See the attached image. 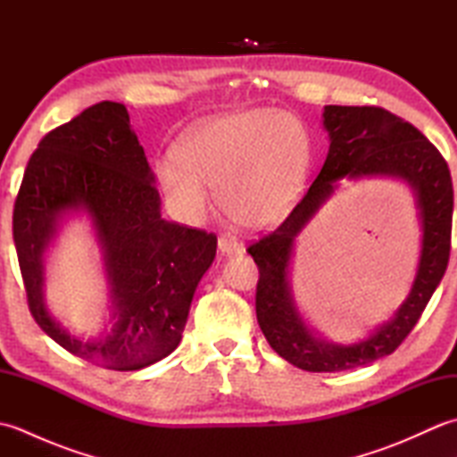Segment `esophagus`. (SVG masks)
<instances>
[{
  "mask_svg": "<svg viewBox=\"0 0 457 457\" xmlns=\"http://www.w3.org/2000/svg\"><path fill=\"white\" fill-rule=\"evenodd\" d=\"M218 249L223 255H239L244 253V244H239V239L231 234H221L218 239Z\"/></svg>",
  "mask_w": 457,
  "mask_h": 457,
  "instance_id": "esophagus-1",
  "label": "esophagus"
}]
</instances>
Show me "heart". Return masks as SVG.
I'll use <instances>...</instances> for the list:
<instances>
[{
    "label": "heart",
    "mask_w": 457,
    "mask_h": 457,
    "mask_svg": "<svg viewBox=\"0 0 457 457\" xmlns=\"http://www.w3.org/2000/svg\"><path fill=\"white\" fill-rule=\"evenodd\" d=\"M310 167V139L287 112H239L184 135L177 154L159 162L164 190L188 220L220 202L245 228H267L293 206Z\"/></svg>",
    "instance_id": "obj_1"
}]
</instances>
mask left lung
Returning a JSON list of instances; mask_svg holds the SVG:
<instances>
[{
  "instance_id": "left-lung-1",
  "label": "left lung",
  "mask_w": 457,
  "mask_h": 457,
  "mask_svg": "<svg viewBox=\"0 0 457 457\" xmlns=\"http://www.w3.org/2000/svg\"><path fill=\"white\" fill-rule=\"evenodd\" d=\"M324 128L329 151L312 187L277 229L247 247L259 269L255 312L269 345L298 369L334 373L391 355L419 322L445 273L452 247L453 188L442 153L399 115L377 105H326ZM399 176L417 192L423 218L421 263L410 298L391 323L363 343L328 345L297 316L286 273L294 237L342 178Z\"/></svg>"
}]
</instances>
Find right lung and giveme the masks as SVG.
I'll use <instances>...</instances> for the list:
<instances>
[{
  "label": "right lung",
  "instance_id": "right-lung-1",
  "mask_svg": "<svg viewBox=\"0 0 457 457\" xmlns=\"http://www.w3.org/2000/svg\"><path fill=\"white\" fill-rule=\"evenodd\" d=\"M145 151L123 104L100 102L48 131L31 154L13 206V241L27 304L46 336L76 357L115 371L161 361L180 344L216 234L167 221ZM91 213L112 285V336L84 345L54 324L42 303V253L57 220Z\"/></svg>",
  "mask_w": 457,
  "mask_h": 457
}]
</instances>
